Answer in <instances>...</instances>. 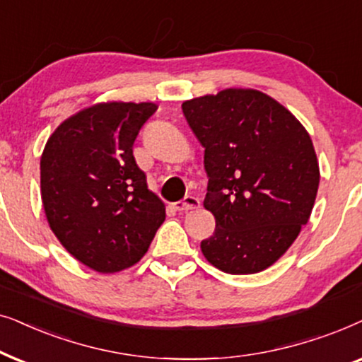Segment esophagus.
<instances>
[{
  "label": "esophagus",
  "mask_w": 362,
  "mask_h": 362,
  "mask_svg": "<svg viewBox=\"0 0 362 362\" xmlns=\"http://www.w3.org/2000/svg\"><path fill=\"white\" fill-rule=\"evenodd\" d=\"M173 209L178 211H189V210L200 209V200L194 195H187L185 199L175 202V204H173Z\"/></svg>",
  "instance_id": "esophagus-1"
}]
</instances>
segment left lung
I'll return each instance as SVG.
<instances>
[{
    "instance_id": "obj_1",
    "label": "left lung",
    "mask_w": 362,
    "mask_h": 362,
    "mask_svg": "<svg viewBox=\"0 0 362 362\" xmlns=\"http://www.w3.org/2000/svg\"><path fill=\"white\" fill-rule=\"evenodd\" d=\"M205 147L204 205L216 228L202 242L221 272L272 267L310 220L320 167L310 134L290 110L253 89H225L182 104Z\"/></svg>"
}]
</instances>
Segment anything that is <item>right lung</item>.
Returning a JSON list of instances; mask_svg holds the SVG:
<instances>
[{
  "instance_id": "right-lung-1",
  "label": "right lung",
  "mask_w": 362,
  "mask_h": 362,
  "mask_svg": "<svg viewBox=\"0 0 362 362\" xmlns=\"http://www.w3.org/2000/svg\"><path fill=\"white\" fill-rule=\"evenodd\" d=\"M152 103H107L64 120L41 157V197L51 230L76 259L99 273L132 267L165 220L147 187L134 142Z\"/></svg>"
}]
</instances>
